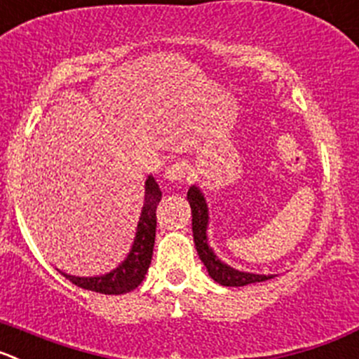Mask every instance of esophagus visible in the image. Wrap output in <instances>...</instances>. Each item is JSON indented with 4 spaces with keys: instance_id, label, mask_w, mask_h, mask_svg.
I'll return each mask as SVG.
<instances>
[{
    "instance_id": "obj_1",
    "label": "esophagus",
    "mask_w": 359,
    "mask_h": 359,
    "mask_svg": "<svg viewBox=\"0 0 359 359\" xmlns=\"http://www.w3.org/2000/svg\"><path fill=\"white\" fill-rule=\"evenodd\" d=\"M187 175V164L182 163V161H175L166 168L164 172V179L172 180V182H177V180H184Z\"/></svg>"
}]
</instances>
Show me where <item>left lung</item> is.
Wrapping results in <instances>:
<instances>
[{
    "label": "left lung",
    "mask_w": 359,
    "mask_h": 359,
    "mask_svg": "<svg viewBox=\"0 0 359 359\" xmlns=\"http://www.w3.org/2000/svg\"><path fill=\"white\" fill-rule=\"evenodd\" d=\"M187 200H189L191 212H193V237H195V246L198 251L203 266L209 271L210 278L217 281L219 285L225 287H244L250 283H259V281L271 280L273 276L266 274H251L244 271H237L233 267L221 262L214 251L207 244V223H209V212H207V203L203 195L196 186H191L187 191Z\"/></svg>",
    "instance_id": "obj_1"
}]
</instances>
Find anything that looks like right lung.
<instances>
[{
    "label": "right lung",
    "instance_id": "obj_1",
    "mask_svg": "<svg viewBox=\"0 0 359 359\" xmlns=\"http://www.w3.org/2000/svg\"><path fill=\"white\" fill-rule=\"evenodd\" d=\"M161 202V189L154 177H149L145 182V203H143L142 216H140L138 232L134 239L133 250L127 259L120 264L111 273L93 278L70 276L62 273L74 285L81 289L92 290V292L108 294V296H120L134 290L140 285L149 271L150 260H152L154 241H156V209Z\"/></svg>",
    "mask_w": 359,
    "mask_h": 359
}]
</instances>
